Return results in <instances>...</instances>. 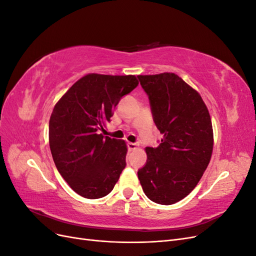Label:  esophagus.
Returning a JSON list of instances; mask_svg holds the SVG:
<instances>
[{
    "label": "esophagus",
    "instance_id": "1",
    "mask_svg": "<svg viewBox=\"0 0 256 256\" xmlns=\"http://www.w3.org/2000/svg\"><path fill=\"white\" fill-rule=\"evenodd\" d=\"M127 146H128L129 150H134L138 148L136 143H132V142H128V143H127Z\"/></svg>",
    "mask_w": 256,
    "mask_h": 256
}]
</instances>
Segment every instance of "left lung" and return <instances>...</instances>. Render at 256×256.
<instances>
[{
  "label": "left lung",
  "mask_w": 256,
  "mask_h": 256,
  "mask_svg": "<svg viewBox=\"0 0 256 256\" xmlns=\"http://www.w3.org/2000/svg\"><path fill=\"white\" fill-rule=\"evenodd\" d=\"M138 79L148 96L154 125L164 134L158 147H146L147 160L138 177L150 200L171 205L196 188L210 161V115L198 92L175 74Z\"/></svg>",
  "instance_id": "obj_1"
}]
</instances>
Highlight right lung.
Returning a JSON list of instances; mask_svg holds the SVG:
<instances>
[{"instance_id":"1","label":"right lung","mask_w":256,"mask_h":256,"mask_svg":"<svg viewBox=\"0 0 256 256\" xmlns=\"http://www.w3.org/2000/svg\"><path fill=\"white\" fill-rule=\"evenodd\" d=\"M134 76L90 74L60 99L49 122L50 150L58 171L86 198L109 194L126 166L125 141L99 131L120 100L138 86Z\"/></svg>"}]
</instances>
